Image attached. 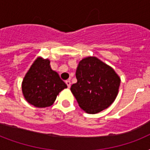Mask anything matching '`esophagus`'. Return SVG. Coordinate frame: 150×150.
Masks as SVG:
<instances>
[{"instance_id": "1", "label": "esophagus", "mask_w": 150, "mask_h": 150, "mask_svg": "<svg viewBox=\"0 0 150 150\" xmlns=\"http://www.w3.org/2000/svg\"><path fill=\"white\" fill-rule=\"evenodd\" d=\"M65 83L67 84V86H68V88H70L71 87V82L70 80H66L65 81Z\"/></svg>"}]
</instances>
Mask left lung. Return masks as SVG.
<instances>
[{
	"mask_svg": "<svg viewBox=\"0 0 150 150\" xmlns=\"http://www.w3.org/2000/svg\"><path fill=\"white\" fill-rule=\"evenodd\" d=\"M75 75L77 82L71 91L84 111L97 114L114 103L121 79L110 66L96 57H87L79 61Z\"/></svg>",
	"mask_w": 150,
	"mask_h": 150,
	"instance_id": "1",
	"label": "left lung"
}]
</instances>
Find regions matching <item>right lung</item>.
<instances>
[{
  "mask_svg": "<svg viewBox=\"0 0 150 150\" xmlns=\"http://www.w3.org/2000/svg\"><path fill=\"white\" fill-rule=\"evenodd\" d=\"M50 63L49 59L37 57L22 80V94L34 107H50L59 93L67 88L57 72L52 70Z\"/></svg>",
  "mask_w": 150,
  "mask_h": 150,
  "instance_id": "obj_1",
  "label": "right lung"
}]
</instances>
